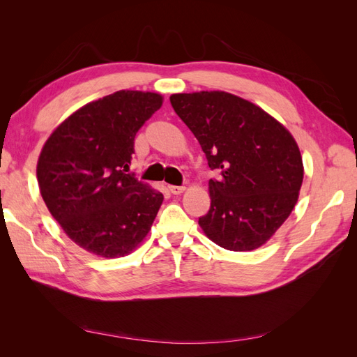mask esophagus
Here are the masks:
<instances>
[{
    "label": "esophagus",
    "instance_id": "1",
    "mask_svg": "<svg viewBox=\"0 0 357 357\" xmlns=\"http://www.w3.org/2000/svg\"><path fill=\"white\" fill-rule=\"evenodd\" d=\"M168 190L172 195H180V193L185 190V186H168Z\"/></svg>",
    "mask_w": 357,
    "mask_h": 357
}]
</instances>
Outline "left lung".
I'll use <instances>...</instances> for the list:
<instances>
[{
	"label": "left lung",
	"instance_id": "8db88e82",
	"mask_svg": "<svg viewBox=\"0 0 357 357\" xmlns=\"http://www.w3.org/2000/svg\"><path fill=\"white\" fill-rule=\"evenodd\" d=\"M177 116L197 137L208 167L211 205L199 218L208 238L232 252L265 244L284 223L304 178L298 144L257 105L226 92L171 95Z\"/></svg>",
	"mask_w": 357,
	"mask_h": 357
}]
</instances>
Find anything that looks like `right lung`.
<instances>
[{"label":"right lung","mask_w":357,"mask_h":357,"mask_svg":"<svg viewBox=\"0 0 357 357\" xmlns=\"http://www.w3.org/2000/svg\"><path fill=\"white\" fill-rule=\"evenodd\" d=\"M160 105L162 96L153 92H114L73 113L43 147L41 197L84 250L125 256L150 231L164 195L128 169L138 129Z\"/></svg>","instance_id":"right-lung-1"}]
</instances>
